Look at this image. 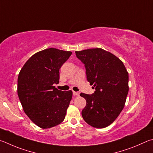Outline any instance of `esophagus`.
I'll return each instance as SVG.
<instances>
[{
  "label": "esophagus",
  "instance_id": "1",
  "mask_svg": "<svg viewBox=\"0 0 153 153\" xmlns=\"http://www.w3.org/2000/svg\"><path fill=\"white\" fill-rule=\"evenodd\" d=\"M73 95H76V96H79L80 95V93L79 92H76V91H73Z\"/></svg>",
  "mask_w": 153,
  "mask_h": 153
}]
</instances>
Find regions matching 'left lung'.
<instances>
[{
	"label": "left lung",
	"mask_w": 153,
	"mask_h": 153,
	"mask_svg": "<svg viewBox=\"0 0 153 153\" xmlns=\"http://www.w3.org/2000/svg\"><path fill=\"white\" fill-rule=\"evenodd\" d=\"M75 53L85 64L87 81L95 88L92 95L80 94L87 101L82 116L93 127L105 128L116 120L124 108L129 91L128 72L120 58L102 48Z\"/></svg>",
	"instance_id": "8db88e82"
}]
</instances>
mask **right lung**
<instances>
[{"label":"right lung","instance_id":"obj_1","mask_svg":"<svg viewBox=\"0 0 153 153\" xmlns=\"http://www.w3.org/2000/svg\"><path fill=\"white\" fill-rule=\"evenodd\" d=\"M72 54L70 51L50 48L33 54L24 64L17 80V94L23 111L35 124L46 129L65 118L72 91H62L60 68Z\"/></svg>","mask_w":153,"mask_h":153}]
</instances>
